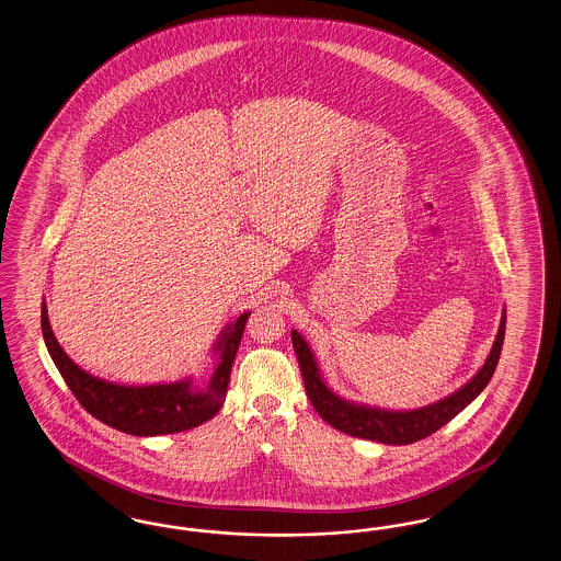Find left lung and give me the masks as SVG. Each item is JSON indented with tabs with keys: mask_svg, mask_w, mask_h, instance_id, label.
Segmentation results:
<instances>
[{
	"mask_svg": "<svg viewBox=\"0 0 561 561\" xmlns=\"http://www.w3.org/2000/svg\"><path fill=\"white\" fill-rule=\"evenodd\" d=\"M505 321H507V314L503 309L493 348L484 360V365L478 369V374L468 383H463L459 390H455L453 394H448L436 403L426 404L420 409H409V411H392V409H380V407H369V404L351 403V401L337 397L336 392L321 378L319 365L314 360L307 340L300 336L296 330H291L290 336L296 359H298L300 371H302L307 397L313 404L314 411L330 426L336 427L348 436L376 440L383 445H411L448 424L457 413H461L486 388V383L493 378L499 357H501L503 337H505Z\"/></svg>",
	"mask_w": 561,
	"mask_h": 561,
	"instance_id": "8db88e82",
	"label": "left lung"
}]
</instances>
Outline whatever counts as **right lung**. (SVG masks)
<instances>
[{
  "instance_id": "obj_1",
  "label": "right lung",
  "mask_w": 561,
  "mask_h": 561,
  "mask_svg": "<svg viewBox=\"0 0 561 561\" xmlns=\"http://www.w3.org/2000/svg\"><path fill=\"white\" fill-rule=\"evenodd\" d=\"M248 314L250 311L227 323L217 337L213 346L215 371L202 388L192 378L169 383L127 386L91 376L90 371L81 369L70 359L58 344L49 325L45 300L42 302V332L49 357L67 381L70 392L88 409V413L102 424L125 434L160 436L201 426L219 413L229 386L231 365L244 336Z\"/></svg>"
}]
</instances>
